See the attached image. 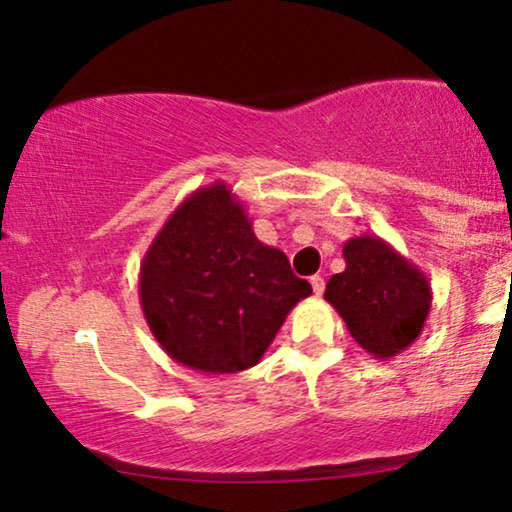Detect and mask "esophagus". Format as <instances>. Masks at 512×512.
<instances>
[{
	"mask_svg": "<svg viewBox=\"0 0 512 512\" xmlns=\"http://www.w3.org/2000/svg\"><path fill=\"white\" fill-rule=\"evenodd\" d=\"M310 284H312V291H314V296H321V293H324V289H326V282H324V277H319V275L310 277Z\"/></svg>",
	"mask_w": 512,
	"mask_h": 512,
	"instance_id": "34e87169",
	"label": "esophagus"
}]
</instances>
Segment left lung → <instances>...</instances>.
Masks as SVG:
<instances>
[{
  "label": "left lung",
  "instance_id": "1",
  "mask_svg": "<svg viewBox=\"0 0 512 512\" xmlns=\"http://www.w3.org/2000/svg\"><path fill=\"white\" fill-rule=\"evenodd\" d=\"M342 256L345 270L328 279L324 298L368 354H401L422 335L431 312L429 277L382 237H352Z\"/></svg>",
  "mask_w": 512,
  "mask_h": 512
}]
</instances>
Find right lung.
I'll use <instances>...</instances> for the list:
<instances>
[{
	"instance_id": "obj_1",
	"label": "right lung",
	"mask_w": 512,
	"mask_h": 512,
	"mask_svg": "<svg viewBox=\"0 0 512 512\" xmlns=\"http://www.w3.org/2000/svg\"><path fill=\"white\" fill-rule=\"evenodd\" d=\"M310 293L284 251L254 235L226 181L188 195L139 265V303L153 338L172 361L207 375L256 366Z\"/></svg>"
}]
</instances>
